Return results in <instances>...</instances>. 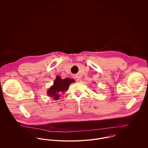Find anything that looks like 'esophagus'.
Returning a JSON list of instances; mask_svg holds the SVG:
<instances>
[{
    "mask_svg": "<svg viewBox=\"0 0 148 148\" xmlns=\"http://www.w3.org/2000/svg\"><path fill=\"white\" fill-rule=\"evenodd\" d=\"M77 81H79V80H78V79H77Z\"/></svg>",
    "mask_w": 148,
    "mask_h": 148,
    "instance_id": "1",
    "label": "esophagus"
}]
</instances>
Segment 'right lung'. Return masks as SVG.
Wrapping results in <instances>:
<instances>
[{"instance_id": "right-lung-1", "label": "right lung", "mask_w": 148, "mask_h": 148, "mask_svg": "<svg viewBox=\"0 0 148 148\" xmlns=\"http://www.w3.org/2000/svg\"><path fill=\"white\" fill-rule=\"evenodd\" d=\"M75 82L74 79L65 78L62 79L60 76H57L54 82V84L48 91L49 97H52L53 99L58 100L62 94L68 90L71 83Z\"/></svg>"}]
</instances>
